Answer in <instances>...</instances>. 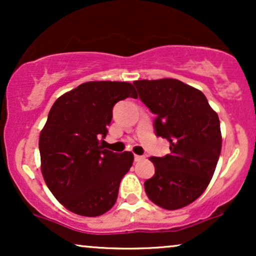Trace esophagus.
<instances>
[{
  "label": "esophagus",
  "instance_id": "esophagus-1",
  "mask_svg": "<svg viewBox=\"0 0 256 256\" xmlns=\"http://www.w3.org/2000/svg\"><path fill=\"white\" fill-rule=\"evenodd\" d=\"M144 158V156H140V155H134V161H140Z\"/></svg>",
  "mask_w": 256,
  "mask_h": 256
}]
</instances>
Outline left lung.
I'll return each mask as SVG.
<instances>
[{
    "instance_id": "1",
    "label": "left lung",
    "mask_w": 256,
    "mask_h": 256,
    "mask_svg": "<svg viewBox=\"0 0 256 256\" xmlns=\"http://www.w3.org/2000/svg\"><path fill=\"white\" fill-rule=\"evenodd\" d=\"M140 98L156 114L158 136L170 142L164 158H149L155 173L144 182L146 194L164 210L192 204L212 179L220 152L219 116L196 88L173 78L134 80Z\"/></svg>"
}]
</instances>
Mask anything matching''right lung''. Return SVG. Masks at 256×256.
I'll return each instance as SVG.
<instances>
[{"mask_svg": "<svg viewBox=\"0 0 256 256\" xmlns=\"http://www.w3.org/2000/svg\"><path fill=\"white\" fill-rule=\"evenodd\" d=\"M137 98L126 82H86L52 104L40 134V171L55 198L72 213L98 216L113 207L134 154L104 149L113 107Z\"/></svg>", "mask_w": 256, "mask_h": 256, "instance_id": "right-lung-1", "label": "right lung"}]
</instances>
